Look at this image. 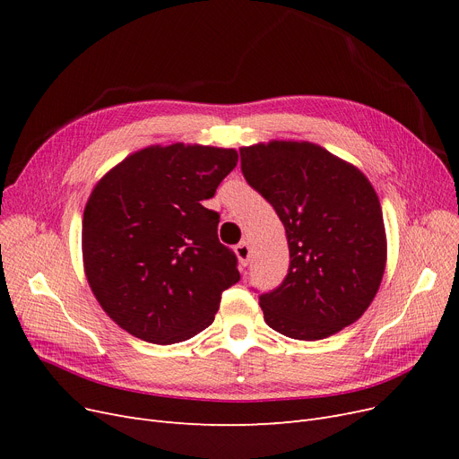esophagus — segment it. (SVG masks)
Listing matches in <instances>:
<instances>
[{"label": "esophagus", "mask_w": 459, "mask_h": 459, "mask_svg": "<svg viewBox=\"0 0 459 459\" xmlns=\"http://www.w3.org/2000/svg\"><path fill=\"white\" fill-rule=\"evenodd\" d=\"M234 253H236L239 264H242V266H247L249 258H251V247H249V244H247V242H239V244L234 247Z\"/></svg>", "instance_id": "34e87169"}]
</instances>
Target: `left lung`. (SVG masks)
<instances>
[{"mask_svg": "<svg viewBox=\"0 0 459 459\" xmlns=\"http://www.w3.org/2000/svg\"><path fill=\"white\" fill-rule=\"evenodd\" d=\"M242 173L284 225L290 266L262 294L264 320L298 341H320L357 322L387 262L381 204L351 163L308 141L239 149Z\"/></svg>", "mask_w": 459, "mask_h": 459, "instance_id": "left-lung-1", "label": "left lung"}]
</instances>
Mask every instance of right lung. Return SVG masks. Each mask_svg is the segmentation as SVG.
Listing matches in <instances>:
<instances>
[{
  "mask_svg": "<svg viewBox=\"0 0 459 459\" xmlns=\"http://www.w3.org/2000/svg\"><path fill=\"white\" fill-rule=\"evenodd\" d=\"M238 163L234 149L152 144L115 165L83 212V268L117 324L152 344L206 329L239 281L217 238L220 213L203 206Z\"/></svg>",
  "mask_w": 459,
  "mask_h": 459,
  "instance_id": "1",
  "label": "right lung"
}]
</instances>
